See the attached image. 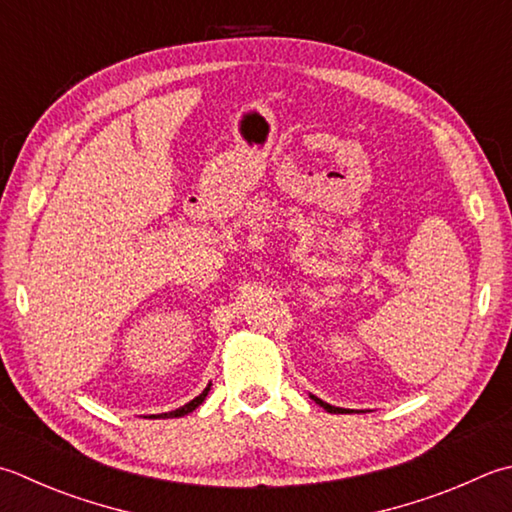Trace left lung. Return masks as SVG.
I'll return each instance as SVG.
<instances>
[{
  "mask_svg": "<svg viewBox=\"0 0 512 512\" xmlns=\"http://www.w3.org/2000/svg\"><path fill=\"white\" fill-rule=\"evenodd\" d=\"M310 399H313V402H315V404H319V406H322V408L326 410V413H350V410H348V408H337V406H330V404L322 402V399H319V397H315V395H310Z\"/></svg>",
  "mask_w": 512,
  "mask_h": 512,
  "instance_id": "1",
  "label": "left lung"
}]
</instances>
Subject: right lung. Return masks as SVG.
<instances>
[{
  "label": "right lung",
  "mask_w": 512,
  "mask_h": 512,
  "mask_svg": "<svg viewBox=\"0 0 512 512\" xmlns=\"http://www.w3.org/2000/svg\"><path fill=\"white\" fill-rule=\"evenodd\" d=\"M208 390H210V384L202 390V393H199L195 399H190L188 404H184V406H179L177 410H170V413H162V415H150V417H162V419H173V417H184V415H188V413H193V410L197 408V406H202V402L206 399V395H208Z\"/></svg>",
  "instance_id": "1"
}]
</instances>
